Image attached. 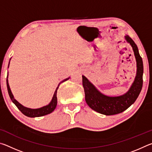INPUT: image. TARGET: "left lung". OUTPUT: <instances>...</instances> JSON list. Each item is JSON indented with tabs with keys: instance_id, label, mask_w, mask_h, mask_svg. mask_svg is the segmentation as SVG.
<instances>
[{
	"instance_id": "left-lung-1",
	"label": "left lung",
	"mask_w": 152,
	"mask_h": 152,
	"mask_svg": "<svg viewBox=\"0 0 152 152\" xmlns=\"http://www.w3.org/2000/svg\"><path fill=\"white\" fill-rule=\"evenodd\" d=\"M125 39L132 47L136 60L137 71L134 81L127 92L120 96H107L98 90L91 82L82 76V85L85 93V101L92 110L105 115L119 114L127 109L134 103L140 94L143 86V66L142 58L139 53L138 48L129 36Z\"/></svg>"
}]
</instances>
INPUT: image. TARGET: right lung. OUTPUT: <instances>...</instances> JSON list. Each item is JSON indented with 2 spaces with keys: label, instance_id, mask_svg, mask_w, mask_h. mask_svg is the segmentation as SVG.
Segmentation results:
<instances>
[{
  "label": "right lung",
  "instance_id": "1",
  "mask_svg": "<svg viewBox=\"0 0 152 152\" xmlns=\"http://www.w3.org/2000/svg\"><path fill=\"white\" fill-rule=\"evenodd\" d=\"M11 59H10V60H11ZM9 64H10V61H9ZM9 66H8V68H9ZM8 75H7V90H8L9 96H10V98H11L12 102H13L15 105H16V107L19 109L20 111L23 114L25 115V116L29 117H42V116H44V115H48V114H50V113H52L53 110H55L56 106H57V91L59 88V86H60V84L61 83H62V82H64L68 80L70 78V77H69V78H67L59 83V84L58 85V87L56 88V91L54 92V94H53L52 99H51V101H50V102L48 104L45 105V106H43L42 107L37 108V109H31V108L24 107L23 105H22L21 104L19 103V102L15 99V97L13 96V94H12V93L11 88H10L9 84Z\"/></svg>",
  "mask_w": 152,
  "mask_h": 152
}]
</instances>
